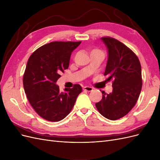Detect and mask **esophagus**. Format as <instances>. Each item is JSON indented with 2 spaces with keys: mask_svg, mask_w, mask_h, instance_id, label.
<instances>
[{
  "mask_svg": "<svg viewBox=\"0 0 160 160\" xmlns=\"http://www.w3.org/2000/svg\"><path fill=\"white\" fill-rule=\"evenodd\" d=\"M83 89L84 91H93V88H91V87H89V86H86V87H84V88H83Z\"/></svg>",
  "mask_w": 160,
  "mask_h": 160,
  "instance_id": "1",
  "label": "esophagus"
}]
</instances>
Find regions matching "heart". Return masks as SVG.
Wrapping results in <instances>:
<instances>
[{
	"label": "heart",
	"instance_id": "1",
	"mask_svg": "<svg viewBox=\"0 0 160 160\" xmlns=\"http://www.w3.org/2000/svg\"><path fill=\"white\" fill-rule=\"evenodd\" d=\"M95 50H97V49H95Z\"/></svg>",
	"mask_w": 160,
	"mask_h": 160
}]
</instances>
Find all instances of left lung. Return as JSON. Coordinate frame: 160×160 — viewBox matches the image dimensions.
I'll use <instances>...</instances> for the list:
<instances>
[{"label": "left lung", "instance_id": "obj_1", "mask_svg": "<svg viewBox=\"0 0 160 160\" xmlns=\"http://www.w3.org/2000/svg\"><path fill=\"white\" fill-rule=\"evenodd\" d=\"M108 49L105 76L112 80L113 91L102 92V99L95 103L99 112L110 120L124 117L138 101L142 88V67L137 55L123 43L114 38H101Z\"/></svg>", "mask_w": 160, "mask_h": 160}]
</instances>
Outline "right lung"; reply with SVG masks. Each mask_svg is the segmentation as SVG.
<instances>
[{"mask_svg": "<svg viewBox=\"0 0 160 160\" xmlns=\"http://www.w3.org/2000/svg\"><path fill=\"white\" fill-rule=\"evenodd\" d=\"M81 41H55L42 45L28 58L23 75L27 98L37 113L49 122H59L69 115L81 86L61 92L55 83L69 65L71 52Z\"/></svg>", "mask_w": 160, "mask_h": 160, "instance_id": "right-lung-1", "label": "right lung"}]
</instances>
